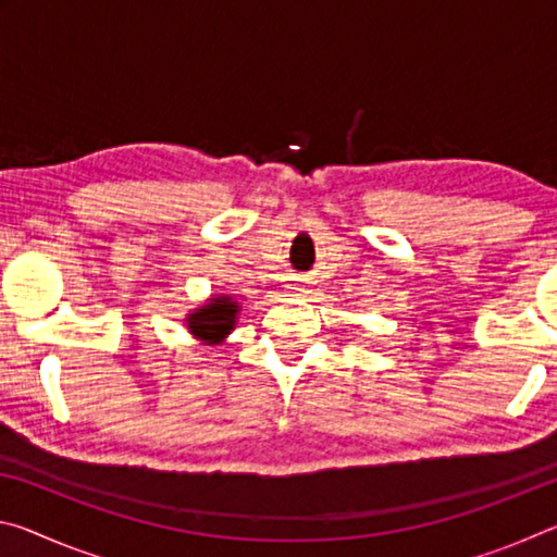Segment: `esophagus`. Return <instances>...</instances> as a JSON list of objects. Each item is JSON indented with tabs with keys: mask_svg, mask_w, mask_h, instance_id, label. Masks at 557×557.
<instances>
[{
	"mask_svg": "<svg viewBox=\"0 0 557 557\" xmlns=\"http://www.w3.org/2000/svg\"><path fill=\"white\" fill-rule=\"evenodd\" d=\"M289 292L295 297H312V282L309 280H297V282H292V287H289Z\"/></svg>",
	"mask_w": 557,
	"mask_h": 557,
	"instance_id": "34e87169",
	"label": "esophagus"
}]
</instances>
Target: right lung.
I'll list each match as a JSON object with an SVG mask.
<instances>
[{
  "mask_svg": "<svg viewBox=\"0 0 557 557\" xmlns=\"http://www.w3.org/2000/svg\"><path fill=\"white\" fill-rule=\"evenodd\" d=\"M238 301L228 295H215L199 309L186 317V326L203 344H221L233 332L235 319H238Z\"/></svg>",
  "mask_w": 557,
  "mask_h": 557,
  "instance_id": "1",
  "label": "right lung"
}]
</instances>
